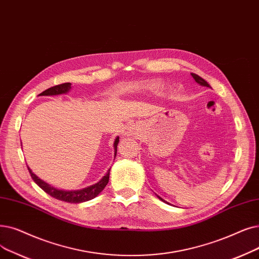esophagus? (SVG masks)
Here are the masks:
<instances>
[{"label": "esophagus", "mask_w": 259, "mask_h": 259, "mask_svg": "<svg viewBox=\"0 0 259 259\" xmlns=\"http://www.w3.org/2000/svg\"><path fill=\"white\" fill-rule=\"evenodd\" d=\"M126 131H127L128 133H130V132H133V131H132V128H131V127H130V128H127V130H126Z\"/></svg>", "instance_id": "esophagus-1"}]
</instances>
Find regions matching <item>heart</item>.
Instances as JSON below:
<instances>
[{
  "mask_svg": "<svg viewBox=\"0 0 259 259\" xmlns=\"http://www.w3.org/2000/svg\"><path fill=\"white\" fill-rule=\"evenodd\" d=\"M148 88H149L150 90H152V91H154V90H156V89H160V88H161V84H160V83H152V84H150Z\"/></svg>",
  "mask_w": 259,
  "mask_h": 259,
  "instance_id": "obj_1",
  "label": "heart"
}]
</instances>
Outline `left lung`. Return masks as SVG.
<instances>
[{
  "instance_id": "8db88e82",
  "label": "left lung",
  "mask_w": 259,
  "mask_h": 259,
  "mask_svg": "<svg viewBox=\"0 0 259 259\" xmlns=\"http://www.w3.org/2000/svg\"><path fill=\"white\" fill-rule=\"evenodd\" d=\"M192 76L194 77V79L196 80V82H197V83H199L200 85H202V87H207V88H210V85H209V84L207 83V81H205V80L203 79V78H201V77H200L199 75H197V74H194V73H192ZM156 197H157V198H159L160 200H162L163 202H165V203H167V204H169V203H168V202H166V201H165L164 199H162L161 197H159V196H157V195H156Z\"/></svg>"
}]
</instances>
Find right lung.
<instances>
[{
  "label": "right lung",
  "mask_w": 259,
  "mask_h": 259,
  "mask_svg": "<svg viewBox=\"0 0 259 259\" xmlns=\"http://www.w3.org/2000/svg\"><path fill=\"white\" fill-rule=\"evenodd\" d=\"M72 89V83L71 82H66L62 84H58L52 87L46 91L39 94V96H55V95H61V94H66ZM119 142V138L117 137L113 143V147H114V159L116 156V151H117V144ZM29 174L32 178L35 183L42 188L44 192L52 196L53 198L64 201V202H69V203H81V202H85L89 200H92L95 197H97L100 193L103 192V189L106 187V185L109 182V177H110V169L107 171V174L99 180V181L93 185H90L88 187L81 188V189H77V190H63L56 188L46 181H43L39 177H37L35 174L32 172V170L27 166Z\"/></svg>",
  "instance_id": "add662e5"
}]
</instances>
